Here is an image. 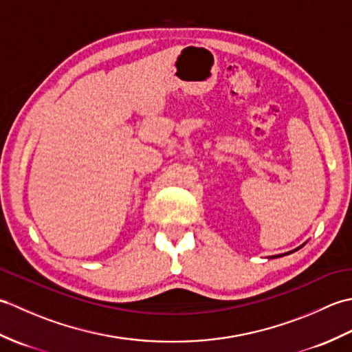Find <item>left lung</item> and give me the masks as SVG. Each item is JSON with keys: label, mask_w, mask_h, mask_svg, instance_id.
<instances>
[{"label": "left lung", "mask_w": 352, "mask_h": 352, "mask_svg": "<svg viewBox=\"0 0 352 352\" xmlns=\"http://www.w3.org/2000/svg\"><path fill=\"white\" fill-rule=\"evenodd\" d=\"M302 248V245L301 246H298L296 250H294V251H289V252H284V254H280V256H272V257H269V258H276V257H283V256H287V254H292V252H295V251H298V250H301Z\"/></svg>", "instance_id": "8db88e82"}]
</instances>
